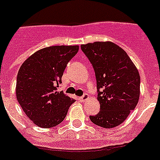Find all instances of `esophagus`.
Wrapping results in <instances>:
<instances>
[{
    "mask_svg": "<svg viewBox=\"0 0 160 160\" xmlns=\"http://www.w3.org/2000/svg\"><path fill=\"white\" fill-rule=\"evenodd\" d=\"M88 95L87 93H85V94H83V95L79 98V100L81 102H85V100L88 99Z\"/></svg>",
    "mask_w": 160,
    "mask_h": 160,
    "instance_id": "1",
    "label": "esophagus"
}]
</instances>
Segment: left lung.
<instances>
[{
  "label": "left lung",
  "instance_id": "obj_1",
  "mask_svg": "<svg viewBox=\"0 0 160 160\" xmlns=\"http://www.w3.org/2000/svg\"><path fill=\"white\" fill-rule=\"evenodd\" d=\"M95 72L100 110L89 116L93 124L113 128L121 124L138 104L140 76L127 52L112 42L82 44Z\"/></svg>",
  "mask_w": 160,
  "mask_h": 160
}]
</instances>
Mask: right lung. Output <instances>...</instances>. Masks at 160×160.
Returning a JSON list of instances; mask_svg holds the SVG:
<instances>
[{
	"instance_id": "right-lung-1",
	"label": "right lung",
	"mask_w": 160,
	"mask_h": 160,
	"mask_svg": "<svg viewBox=\"0 0 160 160\" xmlns=\"http://www.w3.org/2000/svg\"><path fill=\"white\" fill-rule=\"evenodd\" d=\"M78 45L50 46L38 50L25 61L17 77L16 96L20 106L39 127L59 125L74 98L59 92L67 65L78 51Z\"/></svg>"
}]
</instances>
